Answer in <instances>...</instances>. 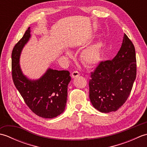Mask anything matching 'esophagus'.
I'll list each match as a JSON object with an SVG mask.
<instances>
[{"mask_svg":"<svg viewBox=\"0 0 147 147\" xmlns=\"http://www.w3.org/2000/svg\"><path fill=\"white\" fill-rule=\"evenodd\" d=\"M80 75V73H79L78 71H73V73H72V74H71V76H72V78H76L78 76H79Z\"/></svg>","mask_w":147,"mask_h":147,"instance_id":"1","label":"esophagus"}]
</instances>
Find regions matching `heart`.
I'll return each mask as SVG.
<instances>
[{
	"label": "heart",
	"mask_w": 147,
	"mask_h": 147,
	"mask_svg": "<svg viewBox=\"0 0 147 147\" xmlns=\"http://www.w3.org/2000/svg\"><path fill=\"white\" fill-rule=\"evenodd\" d=\"M102 43L97 42L85 50L82 53V57L84 63L87 65H93L98 63L100 60ZM66 54L71 55V53L67 51Z\"/></svg>",
	"instance_id": "heart-1"
}]
</instances>
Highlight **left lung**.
Instances as JSON below:
<instances>
[{
  "label": "left lung",
  "mask_w": 147,
  "mask_h": 147,
  "mask_svg": "<svg viewBox=\"0 0 147 147\" xmlns=\"http://www.w3.org/2000/svg\"><path fill=\"white\" fill-rule=\"evenodd\" d=\"M136 76L135 46L124 33L114 59L101 61L91 72L89 96L93 107L104 113L117 111L128 98Z\"/></svg>",
  "instance_id": "left-lung-1"
}]
</instances>
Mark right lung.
I'll list each match as a JSON object with an SVG mask.
<instances>
[{
  "mask_svg": "<svg viewBox=\"0 0 147 147\" xmlns=\"http://www.w3.org/2000/svg\"><path fill=\"white\" fill-rule=\"evenodd\" d=\"M30 37V27L12 52V77L16 88L33 113L43 118H54L64 111L67 85L71 81L68 71L49 69L41 78L32 81L22 73L20 56Z\"/></svg>",
  "mask_w": 147,
  "mask_h": 147,
  "instance_id": "1",
  "label": "right lung"
}]
</instances>
